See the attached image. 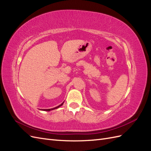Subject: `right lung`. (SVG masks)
Segmentation results:
<instances>
[{"label": "right lung", "mask_w": 151, "mask_h": 151, "mask_svg": "<svg viewBox=\"0 0 151 151\" xmlns=\"http://www.w3.org/2000/svg\"><path fill=\"white\" fill-rule=\"evenodd\" d=\"M63 103H64V101H63L61 104H60V105H59V106H57V107H55V108H51V109H43V111H51V110H53V109H57L58 108H59L60 106H62L63 104Z\"/></svg>", "instance_id": "right-lung-1"}]
</instances>
